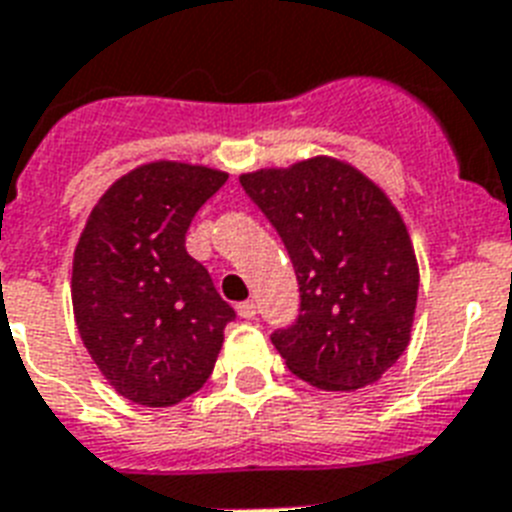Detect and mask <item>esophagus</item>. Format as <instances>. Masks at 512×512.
Masks as SVG:
<instances>
[{
	"label": "esophagus",
	"instance_id": "esophagus-1",
	"mask_svg": "<svg viewBox=\"0 0 512 512\" xmlns=\"http://www.w3.org/2000/svg\"><path fill=\"white\" fill-rule=\"evenodd\" d=\"M236 313H239V318H244V321H252V318L257 315L255 302H252V299H247V302H239V305H236Z\"/></svg>",
	"mask_w": 512,
	"mask_h": 512
}]
</instances>
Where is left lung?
Wrapping results in <instances>:
<instances>
[{
    "label": "left lung",
    "mask_w": 512,
    "mask_h": 512,
    "mask_svg": "<svg viewBox=\"0 0 512 512\" xmlns=\"http://www.w3.org/2000/svg\"><path fill=\"white\" fill-rule=\"evenodd\" d=\"M239 181L297 273V321L270 334L286 368L328 392L378 381L410 342L418 299L400 213L373 181L331 157Z\"/></svg>",
    "instance_id": "1"
}]
</instances>
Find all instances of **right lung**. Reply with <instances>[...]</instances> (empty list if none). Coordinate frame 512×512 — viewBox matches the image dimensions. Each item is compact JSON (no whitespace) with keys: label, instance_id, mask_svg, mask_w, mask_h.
Returning a JSON list of instances; mask_svg holds the SVG:
<instances>
[{"label":"right lung","instance_id":"right-lung-1","mask_svg":"<svg viewBox=\"0 0 512 512\" xmlns=\"http://www.w3.org/2000/svg\"><path fill=\"white\" fill-rule=\"evenodd\" d=\"M226 173L152 162L91 210L73 260L76 326L99 371L136 405L168 407L202 389L234 307L186 252L199 207Z\"/></svg>","mask_w":512,"mask_h":512}]
</instances>
